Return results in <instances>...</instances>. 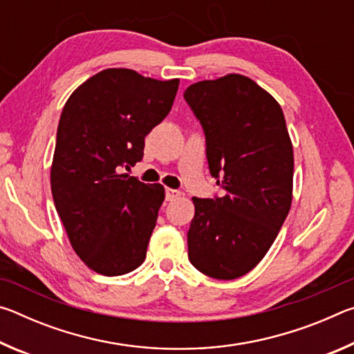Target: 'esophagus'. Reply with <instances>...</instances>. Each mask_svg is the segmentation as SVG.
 Masks as SVG:
<instances>
[{"label": "esophagus", "mask_w": 354, "mask_h": 354, "mask_svg": "<svg viewBox=\"0 0 354 354\" xmlns=\"http://www.w3.org/2000/svg\"><path fill=\"white\" fill-rule=\"evenodd\" d=\"M176 196H179V190H175V189H165V200H167V201L176 200Z\"/></svg>", "instance_id": "esophagus-1"}]
</instances>
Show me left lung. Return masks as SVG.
<instances>
[{
	"label": "left lung",
	"mask_w": 354,
	"mask_h": 354,
	"mask_svg": "<svg viewBox=\"0 0 354 354\" xmlns=\"http://www.w3.org/2000/svg\"><path fill=\"white\" fill-rule=\"evenodd\" d=\"M185 103L206 137L209 171L223 189L194 196L189 261L215 279H236L257 266L277 239L292 203L293 149L281 106L242 75L200 81Z\"/></svg>",
	"instance_id": "left-lung-1"
}]
</instances>
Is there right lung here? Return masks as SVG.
<instances>
[{
    "instance_id": "1",
    "label": "right lung",
    "mask_w": 354,
    "mask_h": 354,
    "mask_svg": "<svg viewBox=\"0 0 354 354\" xmlns=\"http://www.w3.org/2000/svg\"><path fill=\"white\" fill-rule=\"evenodd\" d=\"M179 80L107 68L71 93L59 120L51 192L76 254L104 277L136 270L165 198L160 184L122 173L169 115Z\"/></svg>"
}]
</instances>
